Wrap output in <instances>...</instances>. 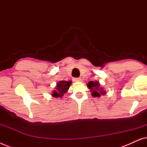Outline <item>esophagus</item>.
I'll return each mask as SVG.
<instances>
[{"label":"esophagus","mask_w":147,"mask_h":147,"mask_svg":"<svg viewBox=\"0 0 147 147\" xmlns=\"http://www.w3.org/2000/svg\"><path fill=\"white\" fill-rule=\"evenodd\" d=\"M74 80L75 82H82V79L80 78H74Z\"/></svg>","instance_id":"obj_1"}]
</instances>
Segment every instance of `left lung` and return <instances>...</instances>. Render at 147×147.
Returning a JSON list of instances; mask_svg holds the SVG:
<instances>
[{
  "label": "left lung",
  "instance_id": "1",
  "mask_svg": "<svg viewBox=\"0 0 147 147\" xmlns=\"http://www.w3.org/2000/svg\"><path fill=\"white\" fill-rule=\"evenodd\" d=\"M87 86L91 90L92 95L94 97H100L101 95L106 94L105 90H104V88L100 87V84L97 81H90Z\"/></svg>",
  "mask_w": 147,
  "mask_h": 147
}]
</instances>
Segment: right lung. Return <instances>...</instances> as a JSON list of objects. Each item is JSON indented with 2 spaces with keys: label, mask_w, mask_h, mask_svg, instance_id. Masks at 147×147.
<instances>
[{
  "label": "right lung",
  "mask_w": 147,
  "mask_h": 147,
  "mask_svg": "<svg viewBox=\"0 0 147 147\" xmlns=\"http://www.w3.org/2000/svg\"><path fill=\"white\" fill-rule=\"evenodd\" d=\"M71 82L60 81L57 84L56 90H54L52 96L55 98H61L69 90Z\"/></svg>",
  "instance_id": "right-lung-1"
}]
</instances>
